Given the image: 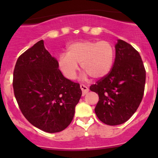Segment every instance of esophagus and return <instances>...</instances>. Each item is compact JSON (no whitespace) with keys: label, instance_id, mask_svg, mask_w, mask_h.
Returning a JSON list of instances; mask_svg holds the SVG:
<instances>
[{"label":"esophagus","instance_id":"obj_1","mask_svg":"<svg viewBox=\"0 0 158 158\" xmlns=\"http://www.w3.org/2000/svg\"><path fill=\"white\" fill-rule=\"evenodd\" d=\"M80 88L82 89V95H85V94L87 93V92H89V89L87 88L86 86H85V85H83V84H81L80 85Z\"/></svg>","mask_w":158,"mask_h":158}]
</instances>
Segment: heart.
I'll return each instance as SVG.
<instances>
[{"instance_id":"heart-1","label":"heart","mask_w":158,"mask_h":158,"mask_svg":"<svg viewBox=\"0 0 158 158\" xmlns=\"http://www.w3.org/2000/svg\"><path fill=\"white\" fill-rule=\"evenodd\" d=\"M115 56L114 47L109 41H82L71 44L66 54L58 57L57 64L65 77L75 79L81 65L84 72L94 79L107 76L112 69Z\"/></svg>"}]
</instances>
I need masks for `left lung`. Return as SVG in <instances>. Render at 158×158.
I'll list each match as a JSON object with an SVG mask.
<instances>
[{"instance_id":"8db88e82","label":"left lung","mask_w":158,"mask_h":158,"mask_svg":"<svg viewBox=\"0 0 158 158\" xmlns=\"http://www.w3.org/2000/svg\"><path fill=\"white\" fill-rule=\"evenodd\" d=\"M145 79V68L139 52L118 40L112 69L89 88L99 98L95 108L98 119L109 125L127 122L141 104Z\"/></svg>"}]
</instances>
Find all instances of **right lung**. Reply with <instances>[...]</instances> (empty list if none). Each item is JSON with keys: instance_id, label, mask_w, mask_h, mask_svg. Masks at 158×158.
Masks as SVG:
<instances>
[{"instance_id": "add662e5", "label": "right lung", "mask_w": 158, "mask_h": 158, "mask_svg": "<svg viewBox=\"0 0 158 158\" xmlns=\"http://www.w3.org/2000/svg\"><path fill=\"white\" fill-rule=\"evenodd\" d=\"M58 68L40 40L18 57L14 69L13 88L22 114L49 133L69 126L82 95L79 84L65 78Z\"/></svg>"}]
</instances>
